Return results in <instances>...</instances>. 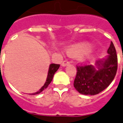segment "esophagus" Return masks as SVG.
<instances>
[{
  "label": "esophagus",
  "mask_w": 123,
  "mask_h": 123,
  "mask_svg": "<svg viewBox=\"0 0 123 123\" xmlns=\"http://www.w3.org/2000/svg\"><path fill=\"white\" fill-rule=\"evenodd\" d=\"M69 62L68 60H64L63 62H62V66H68V65H69Z\"/></svg>",
  "instance_id": "obj_1"
}]
</instances>
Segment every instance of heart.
<instances>
[{
    "mask_svg": "<svg viewBox=\"0 0 123 123\" xmlns=\"http://www.w3.org/2000/svg\"><path fill=\"white\" fill-rule=\"evenodd\" d=\"M91 46L87 43H80L70 46L67 49V54L71 57L82 56L83 61H88L91 59L89 53Z\"/></svg>",
    "mask_w": 123,
    "mask_h": 123,
    "instance_id": "obj_1",
    "label": "heart"
}]
</instances>
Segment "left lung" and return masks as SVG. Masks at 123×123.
<instances>
[{
	"label": "left lung",
	"instance_id": "1",
	"mask_svg": "<svg viewBox=\"0 0 123 123\" xmlns=\"http://www.w3.org/2000/svg\"><path fill=\"white\" fill-rule=\"evenodd\" d=\"M106 59L96 62V68L92 65L77 66L74 87L80 93L94 95L107 87L115 77L117 71V55L111 42Z\"/></svg>",
	"mask_w": 123,
	"mask_h": 123
}]
</instances>
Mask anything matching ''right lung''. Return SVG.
Masks as SVG:
<instances>
[{
    "mask_svg": "<svg viewBox=\"0 0 123 123\" xmlns=\"http://www.w3.org/2000/svg\"><path fill=\"white\" fill-rule=\"evenodd\" d=\"M60 64H55V63H52L50 64L49 68V70H48V77H47V80H46V83H44V85L38 91H37L36 93H32V95H36V94L40 93L42 91H43L46 88L48 87V86L49 85V84L51 83V81H52V79H53V77H54V75L55 74V73L57 71V70L60 68ZM31 95V94H30Z\"/></svg>",
    "mask_w": 123,
    "mask_h": 123,
    "instance_id": "obj_1",
    "label": "right lung"
}]
</instances>
